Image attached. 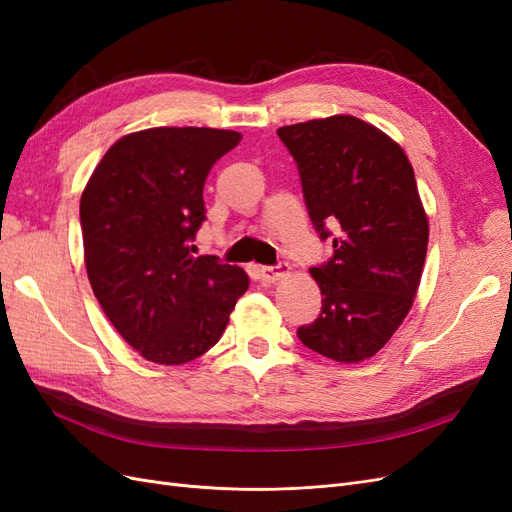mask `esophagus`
<instances>
[{
	"instance_id": "esophagus-1",
	"label": "esophagus",
	"mask_w": 512,
	"mask_h": 512,
	"mask_svg": "<svg viewBox=\"0 0 512 512\" xmlns=\"http://www.w3.org/2000/svg\"><path fill=\"white\" fill-rule=\"evenodd\" d=\"M288 273V265H277V267H258V275L262 282H277Z\"/></svg>"
}]
</instances>
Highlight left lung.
<instances>
[{
    "instance_id": "1",
    "label": "left lung",
    "mask_w": 512,
    "mask_h": 512,
    "mask_svg": "<svg viewBox=\"0 0 512 512\" xmlns=\"http://www.w3.org/2000/svg\"><path fill=\"white\" fill-rule=\"evenodd\" d=\"M297 162L303 198L333 256L312 267L320 316L301 342L327 359L359 363L389 342L421 284L429 222L414 170L391 136L352 115L277 130Z\"/></svg>"
}]
</instances>
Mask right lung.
I'll return each instance as SVG.
<instances>
[{
	"label": "right lung",
	"mask_w": 512,
	"mask_h": 512,
	"mask_svg": "<svg viewBox=\"0 0 512 512\" xmlns=\"http://www.w3.org/2000/svg\"><path fill=\"white\" fill-rule=\"evenodd\" d=\"M241 141L213 128H149L104 153L81 196L85 267L106 318L158 365L218 344L250 277L218 256H192L207 220L211 166Z\"/></svg>",
	"instance_id": "obj_1"
}]
</instances>
